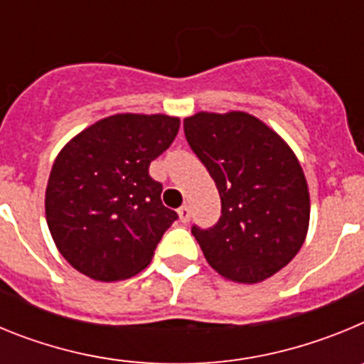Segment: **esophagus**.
I'll return each mask as SVG.
<instances>
[{
  "label": "esophagus",
  "mask_w": 364,
  "mask_h": 364,
  "mask_svg": "<svg viewBox=\"0 0 364 364\" xmlns=\"http://www.w3.org/2000/svg\"><path fill=\"white\" fill-rule=\"evenodd\" d=\"M178 218H180V222H189V218H191V210H189V205L186 204V205H182V208H180L178 210Z\"/></svg>",
  "instance_id": "1"
}]
</instances>
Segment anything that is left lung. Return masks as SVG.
I'll return each mask as SVG.
<instances>
[{
  "label": "left lung",
  "instance_id": "obj_1",
  "mask_svg": "<svg viewBox=\"0 0 364 364\" xmlns=\"http://www.w3.org/2000/svg\"><path fill=\"white\" fill-rule=\"evenodd\" d=\"M184 133L220 195L210 230L193 226L208 264L228 281L257 284L284 268L304 244L310 193L284 138L244 111H200Z\"/></svg>",
  "mask_w": 364,
  "mask_h": 364
}]
</instances>
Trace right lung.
I'll return each instance as SVG.
<instances>
[{"label":"right lung","mask_w":364,"mask_h":364,"mask_svg":"<svg viewBox=\"0 0 364 364\" xmlns=\"http://www.w3.org/2000/svg\"><path fill=\"white\" fill-rule=\"evenodd\" d=\"M180 118L120 112L63 146L45 189L58 252L85 277L124 281L151 262L176 213L162 204L149 164L171 146Z\"/></svg>","instance_id":"add662e5"}]
</instances>
